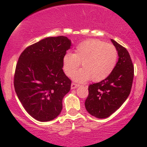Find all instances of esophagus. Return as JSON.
I'll list each match as a JSON object with an SVG mask.
<instances>
[{
    "instance_id": "obj_1",
    "label": "esophagus",
    "mask_w": 147,
    "mask_h": 147,
    "mask_svg": "<svg viewBox=\"0 0 147 147\" xmlns=\"http://www.w3.org/2000/svg\"><path fill=\"white\" fill-rule=\"evenodd\" d=\"M79 84H76V83H74V82H72V84H71V88L72 89H75L76 88H77L79 86Z\"/></svg>"
}]
</instances>
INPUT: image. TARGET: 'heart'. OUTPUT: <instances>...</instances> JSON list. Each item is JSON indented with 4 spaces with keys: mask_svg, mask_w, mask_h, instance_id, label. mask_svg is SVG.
I'll use <instances>...</instances> for the list:
<instances>
[{
    "mask_svg": "<svg viewBox=\"0 0 147 147\" xmlns=\"http://www.w3.org/2000/svg\"><path fill=\"white\" fill-rule=\"evenodd\" d=\"M117 60V51L113 45L98 39H88L77 45L75 53L67 52L63 58L65 73L72 77L80 66L74 78L78 82L91 79L99 82L111 75Z\"/></svg>",
    "mask_w": 147,
    "mask_h": 147,
    "instance_id": "1",
    "label": "heart"
}]
</instances>
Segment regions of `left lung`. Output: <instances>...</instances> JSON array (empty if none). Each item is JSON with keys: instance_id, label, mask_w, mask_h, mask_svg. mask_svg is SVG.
Segmentation results:
<instances>
[{"instance_id": "1", "label": "left lung", "mask_w": 147, "mask_h": 147, "mask_svg": "<svg viewBox=\"0 0 147 147\" xmlns=\"http://www.w3.org/2000/svg\"><path fill=\"white\" fill-rule=\"evenodd\" d=\"M118 52L119 59L111 75L98 83L89 85L85 106L97 118H106L122 105L131 92L134 66L127 50L111 39Z\"/></svg>"}]
</instances>
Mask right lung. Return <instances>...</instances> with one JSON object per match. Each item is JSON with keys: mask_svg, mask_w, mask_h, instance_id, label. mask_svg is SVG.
I'll return each mask as SVG.
<instances>
[{"mask_svg": "<svg viewBox=\"0 0 147 147\" xmlns=\"http://www.w3.org/2000/svg\"><path fill=\"white\" fill-rule=\"evenodd\" d=\"M68 37H48L27 47L18 58L14 86L25 110L40 122L52 120L62 110L71 80L63 70V58L70 48Z\"/></svg>", "mask_w": 147, "mask_h": 147, "instance_id": "right-lung-1", "label": "right lung"}]
</instances>
